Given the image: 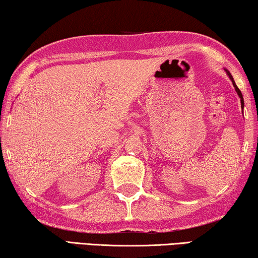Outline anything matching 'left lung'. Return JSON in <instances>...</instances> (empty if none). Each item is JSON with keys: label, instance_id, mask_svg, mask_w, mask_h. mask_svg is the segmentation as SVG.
<instances>
[{"label": "left lung", "instance_id": "left-lung-1", "mask_svg": "<svg viewBox=\"0 0 258 258\" xmlns=\"http://www.w3.org/2000/svg\"><path fill=\"white\" fill-rule=\"evenodd\" d=\"M225 72H226V74H227V77L230 78V80L232 81V84H233V87H234V89H235V91H236V94H238V96H239V98H240V101H241V108H242V112H243V107H244V103H243V97H242V94H241V91H240V89L238 87H236V84H235V82H234V80H233V77H232L231 75V73L229 71H227L226 69H225Z\"/></svg>", "mask_w": 258, "mask_h": 258}]
</instances>
